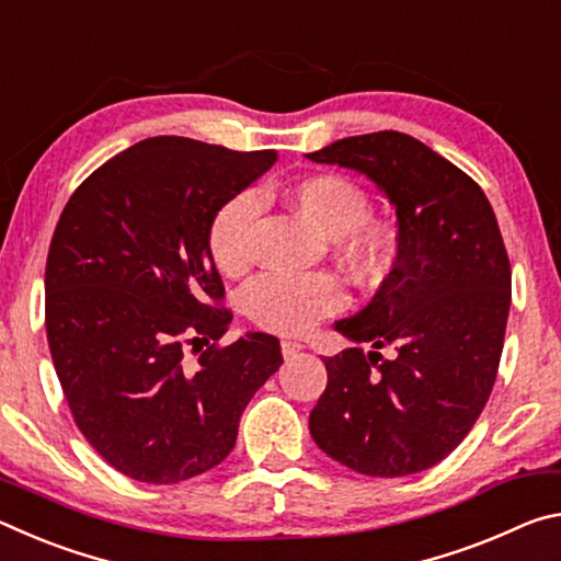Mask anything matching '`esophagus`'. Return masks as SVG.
<instances>
[{
    "label": "esophagus",
    "instance_id": "34e87169",
    "mask_svg": "<svg viewBox=\"0 0 561 561\" xmlns=\"http://www.w3.org/2000/svg\"><path fill=\"white\" fill-rule=\"evenodd\" d=\"M301 348H304V346L299 344V341H289V339L282 341V356H284V358H294V356L299 354Z\"/></svg>",
    "mask_w": 561,
    "mask_h": 561
}]
</instances>
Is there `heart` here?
<instances>
[{
  "instance_id": "1",
  "label": "heart",
  "mask_w": 561,
  "mask_h": 561,
  "mask_svg": "<svg viewBox=\"0 0 561 561\" xmlns=\"http://www.w3.org/2000/svg\"><path fill=\"white\" fill-rule=\"evenodd\" d=\"M284 201L329 234L331 247L360 277H374L393 260L396 230L368 215V193L341 173L307 175L284 187ZM262 205L242 190L217 207L207 225L205 244L222 274L247 272L254 257V225ZM344 284L329 272H267L244 291V309L254 324L274 334L299 336L344 307Z\"/></svg>"
}]
</instances>
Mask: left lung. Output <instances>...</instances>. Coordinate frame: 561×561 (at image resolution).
Returning <instances> with one entry per match:
<instances>
[{
  "mask_svg": "<svg viewBox=\"0 0 561 561\" xmlns=\"http://www.w3.org/2000/svg\"><path fill=\"white\" fill-rule=\"evenodd\" d=\"M307 158L368 175L398 215L393 270L366 309L336 321L376 351L324 358L311 438L371 478L428 470L470 433L497 378L512 299L497 217L468 173L405 133L341 138Z\"/></svg>",
  "mask_w": 561,
  "mask_h": 561,
  "instance_id": "obj_1",
  "label": "left lung"
}]
</instances>
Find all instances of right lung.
Wrapping results in <instances>:
<instances>
[{"label":"right lung","mask_w":561,"mask_h":561,"mask_svg":"<svg viewBox=\"0 0 561 561\" xmlns=\"http://www.w3.org/2000/svg\"><path fill=\"white\" fill-rule=\"evenodd\" d=\"M274 160V150L146 138L93 170L56 222L54 368L83 438L126 478L173 485L220 465L250 398L282 366L277 336L220 344L232 311L205 244L217 207Z\"/></svg>","instance_id":"obj_1"}]
</instances>
